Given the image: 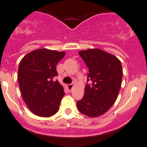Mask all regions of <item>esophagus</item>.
<instances>
[{"label":"esophagus","instance_id":"esophagus-1","mask_svg":"<svg viewBox=\"0 0 147 147\" xmlns=\"http://www.w3.org/2000/svg\"><path fill=\"white\" fill-rule=\"evenodd\" d=\"M73 86H74V84H67V87L68 90H69V92L72 91V88H73Z\"/></svg>","mask_w":147,"mask_h":147}]
</instances>
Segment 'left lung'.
<instances>
[{
    "mask_svg": "<svg viewBox=\"0 0 147 147\" xmlns=\"http://www.w3.org/2000/svg\"><path fill=\"white\" fill-rule=\"evenodd\" d=\"M79 55L89 69L84 97L77 102L78 110L89 117L106 113L114 105L121 85L123 70L116 56L98 48L81 50Z\"/></svg>",
    "mask_w": 147,
    "mask_h": 147,
    "instance_id": "left-lung-1",
    "label": "left lung"
}]
</instances>
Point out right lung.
Wrapping results in <instances>:
<instances>
[{"mask_svg":"<svg viewBox=\"0 0 147 147\" xmlns=\"http://www.w3.org/2000/svg\"><path fill=\"white\" fill-rule=\"evenodd\" d=\"M65 52L41 48L30 52L20 62L18 80L23 101L37 116L49 117L57 112L65 95L63 87L54 78L56 65Z\"/></svg>","mask_w":147,"mask_h":147,"instance_id":"obj_1","label":"right lung"}]
</instances>
